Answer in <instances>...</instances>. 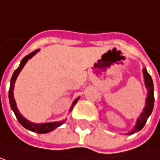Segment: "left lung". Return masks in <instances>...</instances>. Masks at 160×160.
I'll return each mask as SVG.
<instances>
[{
  "label": "left lung",
  "mask_w": 160,
  "mask_h": 160,
  "mask_svg": "<svg viewBox=\"0 0 160 160\" xmlns=\"http://www.w3.org/2000/svg\"><path fill=\"white\" fill-rule=\"evenodd\" d=\"M143 75H144V81L145 85H146V88L148 89V94H147V98H146V105L145 108L143 109V112L141 113L140 117L136 121L135 127L133 128V129L128 133V134H133L139 130H141L145 123H146L148 118L150 117V115L152 114V108H153V102H154V96H153V83L151 75L148 73L146 68H143Z\"/></svg>",
  "instance_id": "left-lung-1"
}]
</instances>
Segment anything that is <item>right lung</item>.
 Wrapping results in <instances>:
<instances>
[{
	"label": "right lung",
	"instance_id": "add662e5",
	"mask_svg": "<svg viewBox=\"0 0 160 160\" xmlns=\"http://www.w3.org/2000/svg\"><path fill=\"white\" fill-rule=\"evenodd\" d=\"M39 51V49L38 50H34L33 52H32L31 54L27 55L26 57L23 58V60L21 61L20 64L18 68L14 71L13 75L11 77V80H10V86H9V91H8V98H9V103H10V106H11V109L12 111L15 114V116L18 120V122L22 124V126L27 128L31 131H33V132H38L39 134H43V133H48L52 130H54L55 128H57L59 127H61L62 124L64 122V121H59V122H45V123H34V122H32L30 121H28L27 119H25L22 115L19 113L18 111V108L16 106V102H15V99H14V97H13V89H14V83H15V80L17 78V76L19 75L20 71L22 70V68H24V66L26 64V62H28V60H30L32 56H34ZM79 98H77L75 100L72 102V105L69 109V111H71V109L74 107V105L76 104V102L78 101Z\"/></svg>",
	"mask_w": 160,
	"mask_h": 160
}]
</instances>
